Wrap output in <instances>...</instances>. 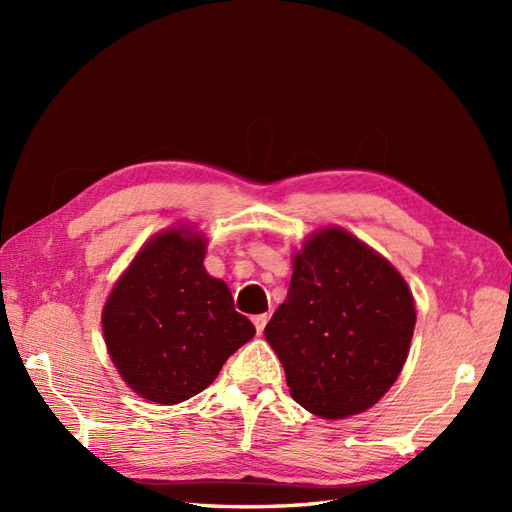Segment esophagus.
Listing matches in <instances>:
<instances>
[{"instance_id":"1","label":"esophagus","mask_w":512,"mask_h":512,"mask_svg":"<svg viewBox=\"0 0 512 512\" xmlns=\"http://www.w3.org/2000/svg\"><path fill=\"white\" fill-rule=\"evenodd\" d=\"M269 318H271V314H258V316H254V324H256V331H258V333L265 331Z\"/></svg>"}]
</instances>
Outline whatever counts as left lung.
Here are the masks:
<instances>
[{
	"mask_svg": "<svg viewBox=\"0 0 512 512\" xmlns=\"http://www.w3.org/2000/svg\"><path fill=\"white\" fill-rule=\"evenodd\" d=\"M412 292L389 260L344 228H322L292 258L286 301L265 327L290 395L322 418L378 404L408 359Z\"/></svg>",
	"mask_w": 512,
	"mask_h": 512,
	"instance_id": "8db88e82",
	"label": "left lung"
}]
</instances>
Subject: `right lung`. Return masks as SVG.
<instances>
[{
	"mask_svg": "<svg viewBox=\"0 0 512 512\" xmlns=\"http://www.w3.org/2000/svg\"><path fill=\"white\" fill-rule=\"evenodd\" d=\"M207 239L192 226L149 239L102 309L104 342L134 393L173 406L205 391L256 329L203 265Z\"/></svg>",
	"mask_w": 512,
	"mask_h": 512,
	"instance_id": "right-lung-1",
	"label": "right lung"
}]
</instances>
